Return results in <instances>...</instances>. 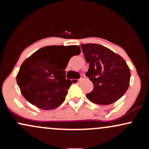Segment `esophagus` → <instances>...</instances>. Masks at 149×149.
<instances>
[{
    "label": "esophagus",
    "instance_id": "34e87169",
    "mask_svg": "<svg viewBox=\"0 0 149 149\" xmlns=\"http://www.w3.org/2000/svg\"><path fill=\"white\" fill-rule=\"evenodd\" d=\"M84 79H85V76H84V75H81V76H80V78L78 80H79V81H81L82 80H84Z\"/></svg>",
    "mask_w": 149,
    "mask_h": 149
}]
</instances>
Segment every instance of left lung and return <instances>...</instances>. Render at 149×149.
<instances>
[{
	"mask_svg": "<svg viewBox=\"0 0 149 149\" xmlns=\"http://www.w3.org/2000/svg\"><path fill=\"white\" fill-rule=\"evenodd\" d=\"M89 69L86 76L94 85L86 97L93 103L109 105L123 97L129 88L130 70L123 57L103 45L82 44Z\"/></svg>",
	"mask_w": 149,
	"mask_h": 149,
	"instance_id": "left-lung-1",
	"label": "left lung"
}]
</instances>
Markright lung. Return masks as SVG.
<instances>
[{"label":"right lung","mask_w":149,"mask_h":149,"mask_svg":"<svg viewBox=\"0 0 149 149\" xmlns=\"http://www.w3.org/2000/svg\"><path fill=\"white\" fill-rule=\"evenodd\" d=\"M63 46H45L22 63L17 82L22 95L31 104L43 110L54 109L64 102L72 84L66 79V71L71 57ZM70 50L79 54L78 45H70Z\"/></svg>","instance_id":"obj_1"}]
</instances>
